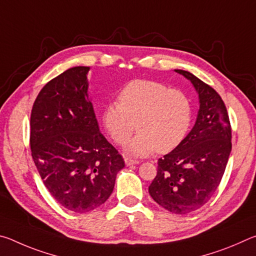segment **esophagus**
<instances>
[{
	"instance_id": "1",
	"label": "esophagus",
	"mask_w": 256,
	"mask_h": 256,
	"mask_svg": "<svg viewBox=\"0 0 256 256\" xmlns=\"http://www.w3.org/2000/svg\"><path fill=\"white\" fill-rule=\"evenodd\" d=\"M124 162H125V164H126V166H132V164H138V160L132 159V158H128V157L124 158Z\"/></svg>"
}]
</instances>
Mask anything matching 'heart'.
Masks as SVG:
<instances>
[{"mask_svg": "<svg viewBox=\"0 0 256 256\" xmlns=\"http://www.w3.org/2000/svg\"><path fill=\"white\" fill-rule=\"evenodd\" d=\"M118 102H108L102 112L104 128L116 144L123 146L134 130L130 154L148 156L174 150L188 134L192 110L188 98L159 82L133 80L124 86Z\"/></svg>", "mask_w": 256, "mask_h": 256, "instance_id": "heart-1", "label": "heart"}]
</instances>
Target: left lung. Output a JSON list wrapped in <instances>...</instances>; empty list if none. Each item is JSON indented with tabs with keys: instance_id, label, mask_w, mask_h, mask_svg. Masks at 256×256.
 I'll use <instances>...</instances> for the list:
<instances>
[{
	"instance_id": "left-lung-1",
	"label": "left lung",
	"mask_w": 256,
	"mask_h": 256,
	"mask_svg": "<svg viewBox=\"0 0 256 256\" xmlns=\"http://www.w3.org/2000/svg\"><path fill=\"white\" fill-rule=\"evenodd\" d=\"M175 71L193 84L200 110L184 140L158 159L149 193L164 209L186 214L204 206L218 188L232 151V126L226 105L212 86L188 71Z\"/></svg>"
}]
</instances>
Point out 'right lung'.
Listing matches in <instances>:
<instances>
[{
  "label": "right lung",
  "mask_w": 256,
  "mask_h": 256,
  "mask_svg": "<svg viewBox=\"0 0 256 256\" xmlns=\"http://www.w3.org/2000/svg\"><path fill=\"white\" fill-rule=\"evenodd\" d=\"M88 66L71 68L42 86L30 115V149L50 196L86 214L114 190L124 159L99 131L88 98Z\"/></svg>",
  "instance_id": "1"
}]
</instances>
